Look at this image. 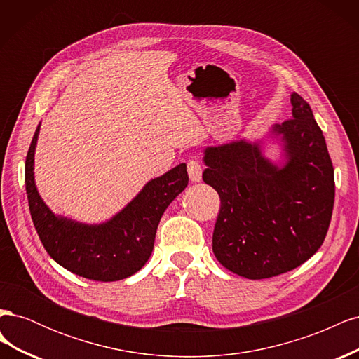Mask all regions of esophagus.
Segmentation results:
<instances>
[{
    "label": "esophagus",
    "mask_w": 359,
    "mask_h": 359,
    "mask_svg": "<svg viewBox=\"0 0 359 359\" xmlns=\"http://www.w3.org/2000/svg\"><path fill=\"white\" fill-rule=\"evenodd\" d=\"M187 172L193 182H199L202 180V166L196 160H190L187 163Z\"/></svg>",
    "instance_id": "obj_1"
}]
</instances>
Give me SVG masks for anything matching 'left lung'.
Masks as SVG:
<instances>
[{
  "label": "left lung",
  "instance_id": "8db88e82",
  "mask_svg": "<svg viewBox=\"0 0 359 359\" xmlns=\"http://www.w3.org/2000/svg\"><path fill=\"white\" fill-rule=\"evenodd\" d=\"M292 118L276 126L287 163L277 168L245 140L205 149L203 181L220 196L212 252L232 273L260 280L318 252L334 208V168L310 104L290 95Z\"/></svg>",
  "mask_w": 359,
  "mask_h": 359
}]
</instances>
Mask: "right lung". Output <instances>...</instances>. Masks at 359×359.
<instances>
[{"label":"right lung","mask_w":359,"mask_h":359,"mask_svg":"<svg viewBox=\"0 0 359 359\" xmlns=\"http://www.w3.org/2000/svg\"><path fill=\"white\" fill-rule=\"evenodd\" d=\"M37 136L39 127L25 160V189L32 223L49 256L73 274L95 281H116L137 273L153 253L163 212L187 187V166L181 163L149 181L107 223L82 224L57 217L39 196L32 172Z\"/></svg>","instance_id":"right-lung-1"}]
</instances>
